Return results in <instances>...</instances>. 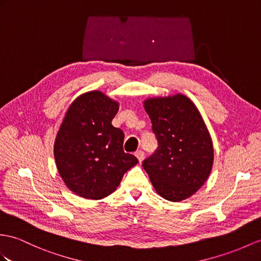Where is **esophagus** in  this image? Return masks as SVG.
Segmentation results:
<instances>
[{"mask_svg":"<svg viewBox=\"0 0 261 261\" xmlns=\"http://www.w3.org/2000/svg\"><path fill=\"white\" fill-rule=\"evenodd\" d=\"M135 156L137 157V160L139 161V163H142L144 161V158H145V154H144L143 150H137L135 152Z\"/></svg>","mask_w":261,"mask_h":261,"instance_id":"1","label":"esophagus"}]
</instances>
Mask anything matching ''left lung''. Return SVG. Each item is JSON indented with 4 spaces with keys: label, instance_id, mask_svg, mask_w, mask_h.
Returning <instances> with one entry per match:
<instances>
[{
    "label": "left lung",
    "instance_id": "1",
    "mask_svg": "<svg viewBox=\"0 0 261 261\" xmlns=\"http://www.w3.org/2000/svg\"><path fill=\"white\" fill-rule=\"evenodd\" d=\"M158 147L143 162L156 192L180 201L195 194L213 167L212 138L194 103L184 95L145 100Z\"/></svg>",
    "mask_w": 261,
    "mask_h": 261
}]
</instances>
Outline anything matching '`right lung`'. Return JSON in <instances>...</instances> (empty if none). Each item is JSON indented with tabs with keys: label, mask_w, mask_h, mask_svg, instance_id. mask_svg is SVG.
I'll return each instance as SVG.
<instances>
[{
	"label": "right lung",
	"mask_w": 261,
	"mask_h": 261,
	"mask_svg": "<svg viewBox=\"0 0 261 261\" xmlns=\"http://www.w3.org/2000/svg\"><path fill=\"white\" fill-rule=\"evenodd\" d=\"M118 103L98 91L76 98L57 133L56 167L66 186L87 199H101L138 163L124 151V133L112 125Z\"/></svg>",
	"instance_id": "obj_1"
}]
</instances>
